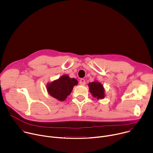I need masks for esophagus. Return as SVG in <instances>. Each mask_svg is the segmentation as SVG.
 <instances>
[{"label":"esophagus","instance_id":"34e87169","mask_svg":"<svg viewBox=\"0 0 153 153\" xmlns=\"http://www.w3.org/2000/svg\"><path fill=\"white\" fill-rule=\"evenodd\" d=\"M79 83H80L81 85H85V79H81L80 80Z\"/></svg>","mask_w":153,"mask_h":153}]
</instances>
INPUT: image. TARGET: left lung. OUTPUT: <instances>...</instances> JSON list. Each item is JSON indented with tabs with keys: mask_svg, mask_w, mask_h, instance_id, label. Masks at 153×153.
Here are the masks:
<instances>
[{
	"mask_svg": "<svg viewBox=\"0 0 153 153\" xmlns=\"http://www.w3.org/2000/svg\"><path fill=\"white\" fill-rule=\"evenodd\" d=\"M89 90L92 96L97 99H102L105 97V89L103 85L98 82L94 81L88 83Z\"/></svg>",
	"mask_w": 153,
	"mask_h": 153,
	"instance_id": "8db88e82",
	"label": "left lung"
}]
</instances>
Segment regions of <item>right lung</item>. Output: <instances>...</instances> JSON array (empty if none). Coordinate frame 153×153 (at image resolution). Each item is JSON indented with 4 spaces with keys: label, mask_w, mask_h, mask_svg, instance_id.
I'll return each instance as SVG.
<instances>
[{
    "label": "right lung",
    "mask_w": 153,
    "mask_h": 153,
    "mask_svg": "<svg viewBox=\"0 0 153 153\" xmlns=\"http://www.w3.org/2000/svg\"><path fill=\"white\" fill-rule=\"evenodd\" d=\"M78 84V81L74 78L64 74L58 79L47 83V90L48 94L59 101H64L70 95L74 86Z\"/></svg>",
    "instance_id": "add662e5"
}]
</instances>
